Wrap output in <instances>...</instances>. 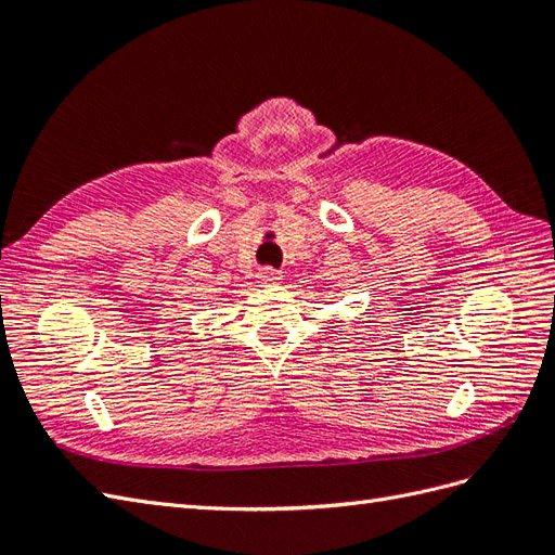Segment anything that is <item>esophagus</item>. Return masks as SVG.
Instances as JSON below:
<instances>
[{
	"instance_id": "1",
	"label": "esophagus",
	"mask_w": 555,
	"mask_h": 555,
	"mask_svg": "<svg viewBox=\"0 0 555 555\" xmlns=\"http://www.w3.org/2000/svg\"><path fill=\"white\" fill-rule=\"evenodd\" d=\"M259 280L266 284V287H275V284L282 282V273L275 271V268H263L259 273Z\"/></svg>"
}]
</instances>
